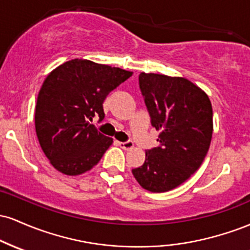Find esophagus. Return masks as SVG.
Segmentation results:
<instances>
[{
  "label": "esophagus",
  "mask_w": 250,
  "mask_h": 250,
  "mask_svg": "<svg viewBox=\"0 0 250 250\" xmlns=\"http://www.w3.org/2000/svg\"><path fill=\"white\" fill-rule=\"evenodd\" d=\"M119 146L125 150H130L134 148V142L133 141H125V142H119Z\"/></svg>",
  "instance_id": "esophagus-1"
}]
</instances>
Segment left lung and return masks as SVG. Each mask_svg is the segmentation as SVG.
<instances>
[{"label":"left lung","mask_w":250,"mask_h":250,"mask_svg":"<svg viewBox=\"0 0 250 250\" xmlns=\"http://www.w3.org/2000/svg\"><path fill=\"white\" fill-rule=\"evenodd\" d=\"M140 89L159 147L131 170L146 190L165 193L179 187L202 165L213 135V108L202 89L185 77L141 73Z\"/></svg>","instance_id":"8db88e82"}]
</instances>
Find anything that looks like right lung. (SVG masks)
<instances>
[{"label":"right lung","instance_id":"1","mask_svg":"<svg viewBox=\"0 0 250 250\" xmlns=\"http://www.w3.org/2000/svg\"><path fill=\"white\" fill-rule=\"evenodd\" d=\"M133 73L74 59L45 77L35 109V129L43 153L60 173L76 176L99 163L113 143L90 125L104 119L103 101Z\"/></svg>","mask_w":250,"mask_h":250}]
</instances>
